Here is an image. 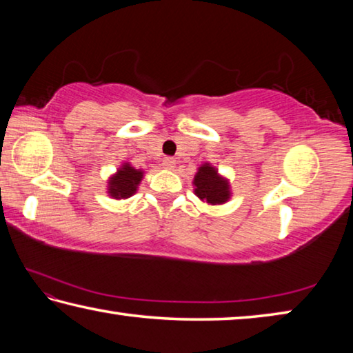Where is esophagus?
<instances>
[{"label":"esophagus","mask_w":353,"mask_h":353,"mask_svg":"<svg viewBox=\"0 0 353 353\" xmlns=\"http://www.w3.org/2000/svg\"><path fill=\"white\" fill-rule=\"evenodd\" d=\"M162 166L165 170H174L176 168V160L172 157H165L162 160Z\"/></svg>","instance_id":"esophagus-1"}]
</instances>
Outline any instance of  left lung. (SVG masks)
I'll return each instance as SVG.
<instances>
[{"instance_id": "1", "label": "left lung", "mask_w": 353, "mask_h": 353, "mask_svg": "<svg viewBox=\"0 0 353 353\" xmlns=\"http://www.w3.org/2000/svg\"><path fill=\"white\" fill-rule=\"evenodd\" d=\"M194 193L201 201L216 205L224 204L230 198L229 182L218 174L210 163L202 165L194 176Z\"/></svg>"}]
</instances>
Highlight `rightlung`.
<instances>
[{"label": "right lung", "instance_id": "right-lung-1", "mask_svg": "<svg viewBox=\"0 0 353 353\" xmlns=\"http://www.w3.org/2000/svg\"><path fill=\"white\" fill-rule=\"evenodd\" d=\"M143 179V171L135 170L129 163L123 165L117 171V174L110 177L109 181V194L115 199H126L132 196L139 183Z\"/></svg>", "mask_w": 353, "mask_h": 353}]
</instances>
